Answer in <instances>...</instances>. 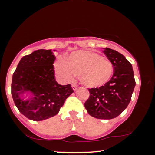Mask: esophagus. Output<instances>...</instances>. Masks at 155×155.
Listing matches in <instances>:
<instances>
[{
	"mask_svg": "<svg viewBox=\"0 0 155 155\" xmlns=\"http://www.w3.org/2000/svg\"><path fill=\"white\" fill-rule=\"evenodd\" d=\"M78 86L77 85H72V90H74V91H76L78 89Z\"/></svg>",
	"mask_w": 155,
	"mask_h": 155,
	"instance_id": "1",
	"label": "esophagus"
}]
</instances>
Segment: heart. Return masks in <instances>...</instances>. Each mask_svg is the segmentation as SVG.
Masks as SVG:
<instances>
[{
	"label": "heart",
	"mask_w": 155,
	"mask_h": 155,
	"mask_svg": "<svg viewBox=\"0 0 155 155\" xmlns=\"http://www.w3.org/2000/svg\"><path fill=\"white\" fill-rule=\"evenodd\" d=\"M55 72L65 82L73 81L77 74L86 87H99L111 78L114 66L109 60L98 52L78 50L70 53L66 60L59 59L55 64Z\"/></svg>",
	"instance_id": "obj_1"
}]
</instances>
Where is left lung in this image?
<instances>
[{"mask_svg": "<svg viewBox=\"0 0 155 155\" xmlns=\"http://www.w3.org/2000/svg\"><path fill=\"white\" fill-rule=\"evenodd\" d=\"M114 66V74L99 88L88 89L90 97L84 104L88 114L97 119L111 120L124 111L129 104L135 86L132 65L116 51H103Z\"/></svg>", "mask_w": 155, "mask_h": 155, "instance_id": "obj_1", "label": "left lung"}]
</instances>
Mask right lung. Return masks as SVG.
<instances>
[{
    "label": "right lung",
    "instance_id": "obj_1",
    "mask_svg": "<svg viewBox=\"0 0 155 155\" xmlns=\"http://www.w3.org/2000/svg\"><path fill=\"white\" fill-rule=\"evenodd\" d=\"M55 58L51 50H38L23 57L13 74V100L21 114L31 120L54 116L74 92L70 84L56 82L52 65Z\"/></svg>",
    "mask_w": 155,
    "mask_h": 155
}]
</instances>
